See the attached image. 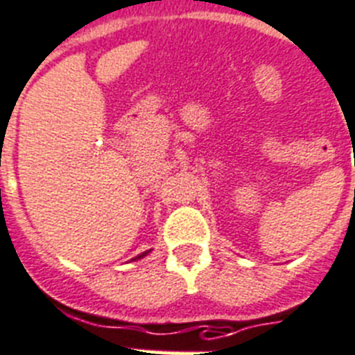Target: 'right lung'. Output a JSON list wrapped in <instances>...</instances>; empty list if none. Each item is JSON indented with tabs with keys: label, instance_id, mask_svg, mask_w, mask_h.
Here are the masks:
<instances>
[{
	"label": "right lung",
	"instance_id": "add662e5",
	"mask_svg": "<svg viewBox=\"0 0 355 355\" xmlns=\"http://www.w3.org/2000/svg\"><path fill=\"white\" fill-rule=\"evenodd\" d=\"M148 252H150V250H146V252H143V254H139V256H136V257H134V259H132V261H136V259H141V257H145V256H146V254H148Z\"/></svg>",
	"mask_w": 355,
	"mask_h": 355
}]
</instances>
